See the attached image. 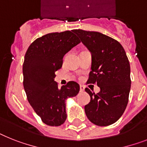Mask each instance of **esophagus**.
<instances>
[{
	"mask_svg": "<svg viewBox=\"0 0 147 147\" xmlns=\"http://www.w3.org/2000/svg\"><path fill=\"white\" fill-rule=\"evenodd\" d=\"M80 92H84L85 91V87L83 86H82V85L80 86Z\"/></svg>",
	"mask_w": 147,
	"mask_h": 147,
	"instance_id": "esophagus-1",
	"label": "esophagus"
}]
</instances>
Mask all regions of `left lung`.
Listing matches in <instances>:
<instances>
[{
  "label": "left lung",
  "mask_w": 147,
  "mask_h": 147,
  "mask_svg": "<svg viewBox=\"0 0 147 147\" xmlns=\"http://www.w3.org/2000/svg\"><path fill=\"white\" fill-rule=\"evenodd\" d=\"M92 55V71L88 83L100 87L97 94L90 89V102L85 106L87 118L98 126L112 125L123 114L131 89L130 64L118 41L101 33L74 30Z\"/></svg>",
  "instance_id": "8db88e82"
}]
</instances>
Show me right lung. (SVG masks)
Instances as JSON below:
<instances>
[{"mask_svg":"<svg viewBox=\"0 0 147 147\" xmlns=\"http://www.w3.org/2000/svg\"><path fill=\"white\" fill-rule=\"evenodd\" d=\"M80 43L70 31L50 33L35 40L25 53L23 86L28 100L48 125L65 122L67 99L79 93L80 86L74 81L59 88L55 73L62 66L65 55Z\"/></svg>","mask_w":147,"mask_h":147,"instance_id":"obj_1","label":"right lung"}]
</instances>
